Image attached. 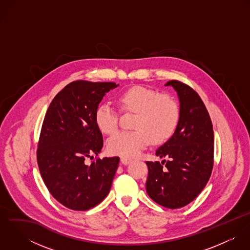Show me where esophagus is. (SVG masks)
I'll return each mask as SVG.
<instances>
[{"mask_svg": "<svg viewBox=\"0 0 250 250\" xmlns=\"http://www.w3.org/2000/svg\"><path fill=\"white\" fill-rule=\"evenodd\" d=\"M131 159L130 158H127V157H121V159H120V162L123 164V165H128V164H130L131 163Z\"/></svg>", "mask_w": 250, "mask_h": 250, "instance_id": "obj_1", "label": "esophagus"}]
</instances>
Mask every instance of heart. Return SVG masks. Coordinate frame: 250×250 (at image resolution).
Masks as SVG:
<instances>
[{"mask_svg":"<svg viewBox=\"0 0 250 250\" xmlns=\"http://www.w3.org/2000/svg\"><path fill=\"white\" fill-rule=\"evenodd\" d=\"M118 104L125 112H135L133 131H119L107 142V151L122 157L140 154L152 140L164 143L175 133L180 121V107L169 94L145 87L133 86L118 96ZM94 121L107 135L118 126V113L109 103H102L95 109Z\"/></svg>","mask_w":250,"mask_h":250,"instance_id":"1","label":"heart"}]
</instances>
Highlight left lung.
<instances>
[{"instance_id": "1", "label": "left lung", "mask_w": 250, "mask_h": 250, "mask_svg": "<svg viewBox=\"0 0 250 250\" xmlns=\"http://www.w3.org/2000/svg\"><path fill=\"white\" fill-rule=\"evenodd\" d=\"M178 94L180 121L173 136L156 155L162 163L146 162L149 197L168 209L194 200L207 185L214 166V130L209 112L197 92L176 80L169 81Z\"/></svg>"}]
</instances>
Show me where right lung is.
<instances>
[{"label": "right lung", "instance_id": "add662e5", "mask_svg": "<svg viewBox=\"0 0 250 250\" xmlns=\"http://www.w3.org/2000/svg\"><path fill=\"white\" fill-rule=\"evenodd\" d=\"M117 85L111 82H72L55 96L45 114L37 164L50 193L68 209L89 210L110 189L119 158H97L90 165L85 159L101 152L103 136L94 113L105 94Z\"/></svg>", "mask_w": 250, "mask_h": 250}]
</instances>
